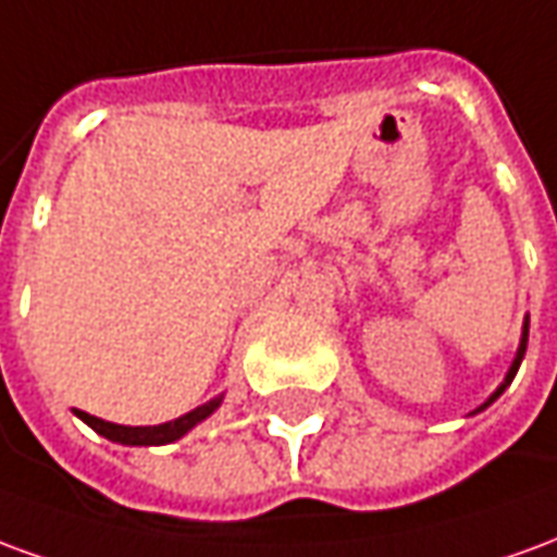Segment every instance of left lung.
Returning a JSON list of instances; mask_svg holds the SVG:
<instances>
[{
  "label": "left lung",
  "instance_id": "8db88e82",
  "mask_svg": "<svg viewBox=\"0 0 557 557\" xmlns=\"http://www.w3.org/2000/svg\"><path fill=\"white\" fill-rule=\"evenodd\" d=\"M525 349H528V319H525V325H522V339H519V351H516V358H513V363H510V370H507V375H504V382H502V385H498V391H495V394H492V397L486 399V403H483V406H480L478 411H483V409H486V406H492V403H495V399H498L504 394V387L513 382L516 370H519V363H522V358H525Z\"/></svg>",
  "mask_w": 557,
  "mask_h": 557
}]
</instances>
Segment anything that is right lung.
I'll return each mask as SVG.
<instances>
[{"instance_id":"right-lung-1","label":"right lung","mask_w":557,"mask_h":557,"mask_svg":"<svg viewBox=\"0 0 557 557\" xmlns=\"http://www.w3.org/2000/svg\"><path fill=\"white\" fill-rule=\"evenodd\" d=\"M220 399L223 397L211 399L206 406L187 411V414L170 420V423H158V426H122V423H110V420L95 418V414H86V411H77V418L83 423H89L95 432H101L103 438H110V442L131 444V447H148V444H172L175 438H182L184 432L194 430L196 423H202L211 411L218 409Z\"/></svg>"}]
</instances>
